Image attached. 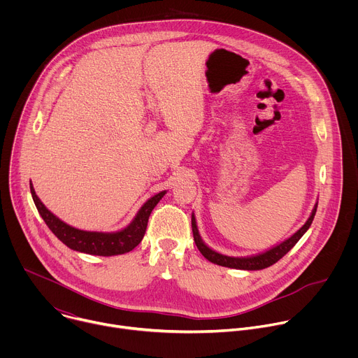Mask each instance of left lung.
<instances>
[{"label":"left lung","instance_id":"1","mask_svg":"<svg viewBox=\"0 0 358 358\" xmlns=\"http://www.w3.org/2000/svg\"><path fill=\"white\" fill-rule=\"evenodd\" d=\"M316 210H317V203L315 206L310 218L306 221V224L296 232L293 234L289 239L283 241L282 243H279L278 246L257 255V257H250V258H232V257H227V255H221L215 250H213L211 248H208L206 243L202 242L199 234H198V228L195 224V218L194 215L191 217V227H192V235H194V241L195 245L198 248V250L203 255V258L208 259L213 264L221 265V266H227V268H234V269H245V271H259V269H265L273 264H276L279 259H282L285 255L297 243V241L304 235V232L309 229V227L313 222V218L316 215Z\"/></svg>","mask_w":358,"mask_h":358}]
</instances>
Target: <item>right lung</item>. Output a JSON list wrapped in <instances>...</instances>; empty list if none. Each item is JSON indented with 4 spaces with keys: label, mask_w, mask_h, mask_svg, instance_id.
I'll list each match as a JSON object with an SVG mask.
<instances>
[{
    "label": "right lung",
    "mask_w": 358,
    "mask_h": 358,
    "mask_svg": "<svg viewBox=\"0 0 358 358\" xmlns=\"http://www.w3.org/2000/svg\"><path fill=\"white\" fill-rule=\"evenodd\" d=\"M29 187H31V194H32L38 213L41 214V217L45 221V224L48 225V228L55 234V236L73 250L89 253V255H99V257L122 255V253H126V252H130L131 249H134L141 242V239L144 236L151 211L155 210L159 201L166 194V191H162V192L156 194L155 196H151L140 208L136 218L127 228H124L119 232L105 234V232L80 231V229H76V228L65 224L64 221L57 218L49 210H46V207L41 202V199L36 196L32 184H29Z\"/></svg>",
    "instance_id": "obj_1"
}]
</instances>
